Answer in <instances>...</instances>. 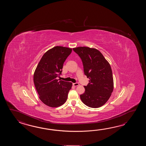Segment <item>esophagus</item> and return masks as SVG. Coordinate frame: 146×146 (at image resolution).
Instances as JSON below:
<instances>
[{
  "label": "esophagus",
  "mask_w": 146,
  "mask_h": 146,
  "mask_svg": "<svg viewBox=\"0 0 146 146\" xmlns=\"http://www.w3.org/2000/svg\"><path fill=\"white\" fill-rule=\"evenodd\" d=\"M72 85L74 87H77V86H78L79 85V84H78V82H76V83H74L72 84Z\"/></svg>",
  "instance_id": "esophagus-1"
}]
</instances>
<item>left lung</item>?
I'll return each instance as SVG.
<instances>
[{
  "instance_id": "8db88e82",
  "label": "left lung",
  "mask_w": 146,
  "mask_h": 146,
  "mask_svg": "<svg viewBox=\"0 0 146 146\" xmlns=\"http://www.w3.org/2000/svg\"><path fill=\"white\" fill-rule=\"evenodd\" d=\"M73 50L80 57L84 74L90 79L87 86H84L85 91L80 96L81 100L90 108L101 107L108 101L114 89L111 66L96 48L78 47Z\"/></svg>"
}]
</instances>
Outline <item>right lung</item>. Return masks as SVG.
Returning <instances> with one entry per match:
<instances>
[{
    "mask_svg": "<svg viewBox=\"0 0 146 146\" xmlns=\"http://www.w3.org/2000/svg\"><path fill=\"white\" fill-rule=\"evenodd\" d=\"M72 48L54 47L42 56L34 72V85L39 98L45 105L56 108L62 106L67 99L72 82L59 80L64 62L71 54Z\"/></svg>",
    "mask_w": 146,
    "mask_h": 146,
    "instance_id": "1",
    "label": "right lung"
}]
</instances>
